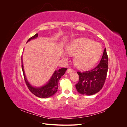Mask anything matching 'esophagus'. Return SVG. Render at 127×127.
Wrapping results in <instances>:
<instances>
[{
	"label": "esophagus",
	"instance_id": "esophagus-1",
	"mask_svg": "<svg viewBox=\"0 0 127 127\" xmlns=\"http://www.w3.org/2000/svg\"><path fill=\"white\" fill-rule=\"evenodd\" d=\"M72 72V70L71 69H68L67 70V73L70 74V73H71Z\"/></svg>",
	"mask_w": 127,
	"mask_h": 127
}]
</instances>
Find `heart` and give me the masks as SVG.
Wrapping results in <instances>:
<instances>
[{
  "label": "heart",
  "mask_w": 127,
  "mask_h": 127,
  "mask_svg": "<svg viewBox=\"0 0 127 127\" xmlns=\"http://www.w3.org/2000/svg\"><path fill=\"white\" fill-rule=\"evenodd\" d=\"M65 50L69 55L74 56V65L80 69L93 66L100 57L102 51L100 44L84 37L74 40L66 45ZM62 57L68 60L65 54H63Z\"/></svg>",
  "instance_id": "heart-1"
}]
</instances>
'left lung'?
<instances>
[{
    "label": "left lung",
    "mask_w": 127,
    "mask_h": 127,
    "mask_svg": "<svg viewBox=\"0 0 127 127\" xmlns=\"http://www.w3.org/2000/svg\"><path fill=\"white\" fill-rule=\"evenodd\" d=\"M108 69V57L105 48L99 64L91 70L79 72V82L75 85L78 92L91 95L98 93L102 88L106 80Z\"/></svg>",
    "instance_id": "1"
}]
</instances>
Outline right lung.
Listing matches in <instances>:
<instances>
[{
  "mask_svg": "<svg viewBox=\"0 0 127 127\" xmlns=\"http://www.w3.org/2000/svg\"><path fill=\"white\" fill-rule=\"evenodd\" d=\"M38 37V34H36L34 36L29 38L27 41V42L31 41L32 39H36ZM22 69L24 76V79H25L26 85L27 86L28 89L31 92L34 94L35 95L39 97L40 98H47L48 97L53 95L58 91V81L60 80L62 76L65 74V71H66V68H61L58 70H56L55 72H53L52 76L50 78L49 81L47 82V83L45 85H43L41 87H34L30 84V83L28 82L25 73V70H24L23 65V61L22 58Z\"/></svg>",
  "mask_w": 127,
  "mask_h": 127,
  "instance_id": "right-lung-1",
  "label": "right lung"
}]
</instances>
